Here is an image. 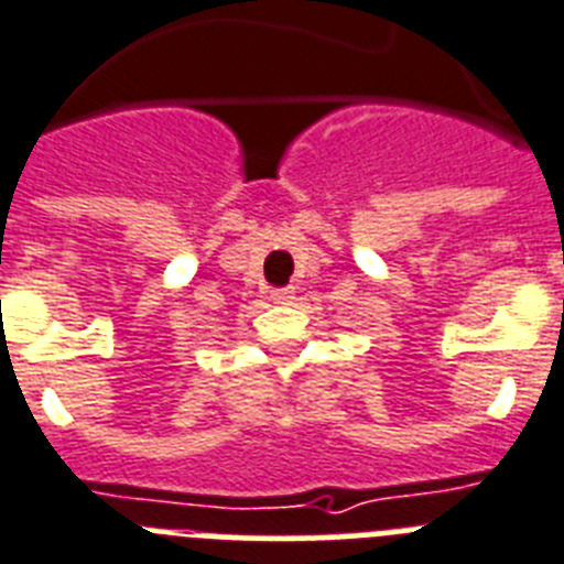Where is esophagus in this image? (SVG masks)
I'll return each instance as SVG.
<instances>
[{"label":"esophagus","instance_id":"obj_1","mask_svg":"<svg viewBox=\"0 0 564 564\" xmlns=\"http://www.w3.org/2000/svg\"><path fill=\"white\" fill-rule=\"evenodd\" d=\"M295 297V292L292 289H272V301L275 303H289Z\"/></svg>","mask_w":564,"mask_h":564}]
</instances>
